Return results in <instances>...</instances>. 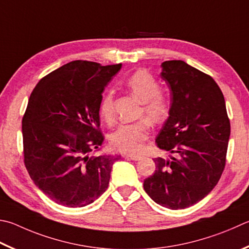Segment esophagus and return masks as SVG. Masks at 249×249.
<instances>
[{
  "mask_svg": "<svg viewBox=\"0 0 249 249\" xmlns=\"http://www.w3.org/2000/svg\"><path fill=\"white\" fill-rule=\"evenodd\" d=\"M125 157H127V158H129L130 160H133V161H139L140 159H142V157H139V156H133V155H129V156H125Z\"/></svg>",
  "mask_w": 249,
  "mask_h": 249,
  "instance_id": "esophagus-1",
  "label": "esophagus"
}]
</instances>
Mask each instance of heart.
I'll use <instances>...</instances> for the list:
<instances>
[{
    "label": "heart",
    "instance_id": "1",
    "mask_svg": "<svg viewBox=\"0 0 249 249\" xmlns=\"http://www.w3.org/2000/svg\"><path fill=\"white\" fill-rule=\"evenodd\" d=\"M124 86L132 96L142 103V112L152 125L163 123L170 113L168 97L160 93V86L156 78L147 71H135L124 80ZM100 116L107 123L114 121L113 94L107 92L100 103ZM149 135V124L146 121L121 125L110 136V144L115 150L123 153H139Z\"/></svg>",
    "mask_w": 249,
    "mask_h": 249
}]
</instances>
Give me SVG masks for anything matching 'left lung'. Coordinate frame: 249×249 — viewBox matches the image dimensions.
I'll list each match as a JSON object with an SVG mask.
<instances>
[{
  "instance_id": "1",
  "label": "left lung",
  "mask_w": 249,
  "mask_h": 249,
  "mask_svg": "<svg viewBox=\"0 0 249 249\" xmlns=\"http://www.w3.org/2000/svg\"><path fill=\"white\" fill-rule=\"evenodd\" d=\"M161 67L171 107L156 142L171 156L153 160L156 172L143 180V189L158 205L185 209L218 184L231 126L223 93L211 76L184 61H165Z\"/></svg>"
}]
</instances>
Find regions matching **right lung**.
Here are the masks:
<instances>
[{"label": "right lung", "mask_w": 249, "mask_h": 249, "mask_svg": "<svg viewBox=\"0 0 249 249\" xmlns=\"http://www.w3.org/2000/svg\"><path fill=\"white\" fill-rule=\"evenodd\" d=\"M122 64L73 61L53 71L31 92L22 117L24 162L36 186L58 205L85 207L109 186L121 156H90L99 130L102 92Z\"/></svg>", "instance_id": "right-lung-1"}]
</instances>
